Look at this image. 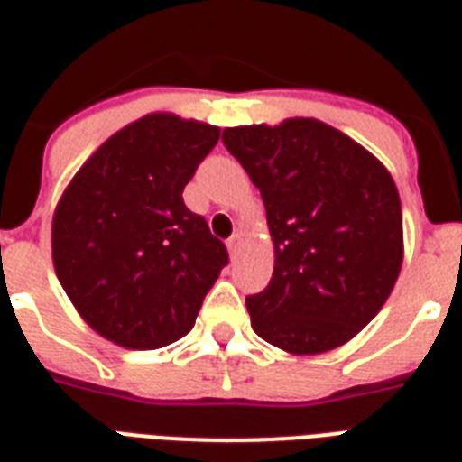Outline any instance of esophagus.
I'll return each instance as SVG.
<instances>
[{
    "label": "esophagus",
    "mask_w": 462,
    "mask_h": 462,
    "mask_svg": "<svg viewBox=\"0 0 462 462\" xmlns=\"http://www.w3.org/2000/svg\"><path fill=\"white\" fill-rule=\"evenodd\" d=\"M226 247H228V252H231V256L238 254V250H240V247H243V234H234V236H231V238L226 240Z\"/></svg>",
    "instance_id": "34e87169"
}]
</instances>
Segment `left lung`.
<instances>
[{"mask_svg":"<svg viewBox=\"0 0 462 462\" xmlns=\"http://www.w3.org/2000/svg\"><path fill=\"white\" fill-rule=\"evenodd\" d=\"M266 206L271 284L247 296L252 328L293 356L352 340L402 268L398 187L373 152L314 117L224 129Z\"/></svg>","mask_w":462,"mask_h":462,"instance_id":"8db88e82","label":"left lung"}]
</instances>
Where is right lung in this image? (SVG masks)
I'll list each match as a JSON object with an SVG mask.
<instances>
[{
  "mask_svg": "<svg viewBox=\"0 0 462 462\" xmlns=\"http://www.w3.org/2000/svg\"><path fill=\"white\" fill-rule=\"evenodd\" d=\"M219 126L150 113L73 175L52 215V266L85 324L125 349L187 336L228 254L182 201Z\"/></svg>",
  "mask_w": 462,
  "mask_h": 462,
  "instance_id": "1",
  "label": "right lung"
}]
</instances>
